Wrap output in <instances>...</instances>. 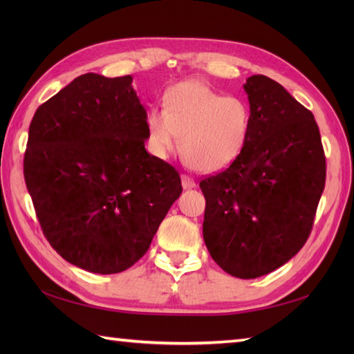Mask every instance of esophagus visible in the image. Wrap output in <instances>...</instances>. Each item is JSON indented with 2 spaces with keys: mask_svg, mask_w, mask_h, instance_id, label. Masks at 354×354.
Masks as SVG:
<instances>
[{
  "mask_svg": "<svg viewBox=\"0 0 354 354\" xmlns=\"http://www.w3.org/2000/svg\"><path fill=\"white\" fill-rule=\"evenodd\" d=\"M181 183L184 189H194L196 187V183H194V179L190 178L189 175H183L181 176Z\"/></svg>",
  "mask_w": 354,
  "mask_h": 354,
  "instance_id": "obj_1",
  "label": "esophagus"
}]
</instances>
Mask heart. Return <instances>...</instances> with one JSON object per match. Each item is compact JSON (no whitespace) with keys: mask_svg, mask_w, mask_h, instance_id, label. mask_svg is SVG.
I'll return each mask as SVG.
<instances>
[{"mask_svg":"<svg viewBox=\"0 0 354 354\" xmlns=\"http://www.w3.org/2000/svg\"><path fill=\"white\" fill-rule=\"evenodd\" d=\"M146 129L155 155H170L181 135L185 162L199 171H217L243 153L251 109L245 100L225 97L202 82H181L165 94L164 108L149 109Z\"/></svg>","mask_w":354,"mask_h":354,"instance_id":"obj_1","label":"heart"}]
</instances>
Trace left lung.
Instances as JSON below:
<instances>
[{
    "instance_id": "obj_1",
    "label": "left lung",
    "mask_w": 354,
    "mask_h": 354,
    "mask_svg": "<svg viewBox=\"0 0 354 354\" xmlns=\"http://www.w3.org/2000/svg\"><path fill=\"white\" fill-rule=\"evenodd\" d=\"M250 141L227 170L202 179L204 242L232 277L257 278L304 246L326 185V156L313 114L278 82L251 76Z\"/></svg>"
}]
</instances>
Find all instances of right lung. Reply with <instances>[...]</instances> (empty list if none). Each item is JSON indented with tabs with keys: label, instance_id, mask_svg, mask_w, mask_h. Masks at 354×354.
Returning a JSON list of instances; mask_svg holds the SVG:
<instances>
[{
	"label": "right lung",
	"instance_id": "1",
	"mask_svg": "<svg viewBox=\"0 0 354 354\" xmlns=\"http://www.w3.org/2000/svg\"><path fill=\"white\" fill-rule=\"evenodd\" d=\"M146 117L132 76L88 73L30 123L24 178L37 221L56 252L88 272L137 263L183 192L176 169L147 153Z\"/></svg>",
	"mask_w": 354,
	"mask_h": 354
}]
</instances>
